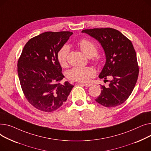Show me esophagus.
Instances as JSON below:
<instances>
[{
    "label": "esophagus",
    "mask_w": 151,
    "mask_h": 151,
    "mask_svg": "<svg viewBox=\"0 0 151 151\" xmlns=\"http://www.w3.org/2000/svg\"><path fill=\"white\" fill-rule=\"evenodd\" d=\"M83 85H84L86 87H90L91 86V84L90 83H83Z\"/></svg>",
    "instance_id": "esophagus-1"
}]
</instances>
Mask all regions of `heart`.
<instances>
[{
  "label": "heart",
  "instance_id": "1",
  "mask_svg": "<svg viewBox=\"0 0 151 151\" xmlns=\"http://www.w3.org/2000/svg\"><path fill=\"white\" fill-rule=\"evenodd\" d=\"M78 46L81 50L88 57H93L97 54L98 48L91 40L83 39L78 42ZM70 50L69 46L64 44L58 50L57 54V61L61 67H65L68 64V56ZM94 61L99 63L100 60L96 58ZM95 76L94 69L90 66H76L68 70L66 76L68 79L77 82H86Z\"/></svg>",
  "mask_w": 151,
  "mask_h": 151
}]
</instances>
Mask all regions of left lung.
I'll use <instances>...</instances> for the list:
<instances>
[{
    "label": "left lung",
    "instance_id": "8db88e82",
    "mask_svg": "<svg viewBox=\"0 0 151 151\" xmlns=\"http://www.w3.org/2000/svg\"><path fill=\"white\" fill-rule=\"evenodd\" d=\"M82 32L101 44L106 63L99 77L105 79L110 77L107 86L101 85V93L96 101L105 107L122 104L134 90L139 73L136 52L132 42L119 31L112 28L85 29Z\"/></svg>",
    "mask_w": 151,
    "mask_h": 151
}]
</instances>
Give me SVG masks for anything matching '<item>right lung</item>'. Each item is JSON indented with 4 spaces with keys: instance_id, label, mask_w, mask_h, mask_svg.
Listing matches in <instances>:
<instances>
[{
    "instance_id": "add662e5",
    "label": "right lung",
    "mask_w": 151,
    "mask_h": 151,
    "mask_svg": "<svg viewBox=\"0 0 151 151\" xmlns=\"http://www.w3.org/2000/svg\"><path fill=\"white\" fill-rule=\"evenodd\" d=\"M71 32H46L25 44L17 61L22 90L27 101L40 111L52 112L67 100L74 86L58 83L64 76L57 59Z\"/></svg>"
}]
</instances>
